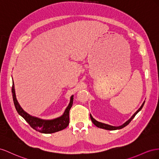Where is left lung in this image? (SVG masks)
<instances>
[{
    "mask_svg": "<svg viewBox=\"0 0 159 159\" xmlns=\"http://www.w3.org/2000/svg\"><path fill=\"white\" fill-rule=\"evenodd\" d=\"M144 102H145V101H144ZM144 102L143 103V105H141V107H140L139 108V109L137 112H136L132 116H131V118H130V119L129 120H128L126 122H125V123H124L123 125H121V126H111V125H107V124L102 123V122H98V121H97L96 120H95L94 119H93L91 115H90V119H91V120H92V122H93V124H94V125H96V126H97V127H98V128H101V129H106V130H117V129H122V128H124L125 126H126V125H128L130 123V121L134 119V117L136 116V115H137V113H138L140 110L142 109V108H143V105H144Z\"/></svg>",
    "mask_w": 159,
    "mask_h": 159,
    "instance_id": "obj_1",
    "label": "left lung"
}]
</instances>
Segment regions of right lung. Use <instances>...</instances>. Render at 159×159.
<instances>
[{"label": "right lung", "instance_id": "obj_1", "mask_svg": "<svg viewBox=\"0 0 159 159\" xmlns=\"http://www.w3.org/2000/svg\"><path fill=\"white\" fill-rule=\"evenodd\" d=\"M12 98L14 101L15 107L19 114L24 118L25 120L28 122L29 125L34 130L39 131L40 133H45V134H50L58 132V131L62 130L66 128L68 125L69 124V111L70 108L72 107V102H73V96L70 97V101L69 106L67 107L66 110L61 116L57 118V119L53 120H43L39 119V118L30 116L28 113L26 112L20 105L18 102L15 90V84L14 82L12 83Z\"/></svg>", "mask_w": 159, "mask_h": 159}]
</instances>
